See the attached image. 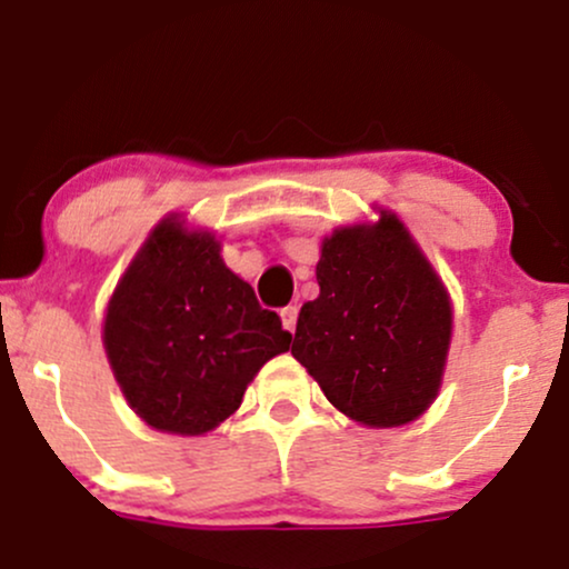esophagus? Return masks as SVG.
Wrapping results in <instances>:
<instances>
[{
	"label": "esophagus",
	"instance_id": "34e87169",
	"mask_svg": "<svg viewBox=\"0 0 569 569\" xmlns=\"http://www.w3.org/2000/svg\"><path fill=\"white\" fill-rule=\"evenodd\" d=\"M297 316H299V308H297V305H289V308L280 310V321H283V329H286V332L295 335V329H297Z\"/></svg>",
	"mask_w": 569,
	"mask_h": 569
}]
</instances>
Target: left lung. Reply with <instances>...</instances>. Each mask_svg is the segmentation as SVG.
Listing matches in <instances>:
<instances>
[{"label":"left lung","instance_id":"8db88e82","mask_svg":"<svg viewBox=\"0 0 569 569\" xmlns=\"http://www.w3.org/2000/svg\"><path fill=\"white\" fill-rule=\"evenodd\" d=\"M291 353L329 402L370 429L405 427L440 395L453 305L397 213L335 229L316 264Z\"/></svg>","mask_w":569,"mask_h":569}]
</instances>
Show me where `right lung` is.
I'll return each instance as SVG.
<instances>
[{
  "label": "right lung",
  "mask_w": 569,
  "mask_h": 569,
  "mask_svg": "<svg viewBox=\"0 0 569 569\" xmlns=\"http://www.w3.org/2000/svg\"><path fill=\"white\" fill-rule=\"evenodd\" d=\"M291 335L223 264L221 240L183 213L161 218L112 291L102 346L121 395L167 435L213 432Z\"/></svg>",
  "instance_id": "obj_1"
}]
</instances>
